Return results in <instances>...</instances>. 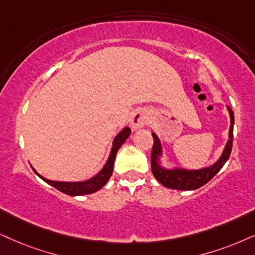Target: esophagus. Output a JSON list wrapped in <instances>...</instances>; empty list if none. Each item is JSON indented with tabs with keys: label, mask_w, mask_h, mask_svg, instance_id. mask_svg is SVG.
<instances>
[{
	"label": "esophagus",
	"mask_w": 255,
	"mask_h": 255,
	"mask_svg": "<svg viewBox=\"0 0 255 255\" xmlns=\"http://www.w3.org/2000/svg\"><path fill=\"white\" fill-rule=\"evenodd\" d=\"M148 124V118L142 111H135L131 113L130 125L133 128H141Z\"/></svg>",
	"instance_id": "1"
}]
</instances>
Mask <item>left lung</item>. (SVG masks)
I'll return each instance as SVG.
<instances>
[{"instance_id": "8db88e82", "label": "left lung", "mask_w": 255, "mask_h": 255, "mask_svg": "<svg viewBox=\"0 0 255 255\" xmlns=\"http://www.w3.org/2000/svg\"><path fill=\"white\" fill-rule=\"evenodd\" d=\"M228 112L231 115V128H230V140L225 147L224 153L220 159L208 168L198 169V170H186V169H165L159 165V156L161 155V144L157 136L151 133L154 138L153 147H151V173L161 185L167 188L179 189V191H193L206 185L214 178L222 167H224L228 157L231 155L232 146H233V126H234V113L231 107H228Z\"/></svg>"}]
</instances>
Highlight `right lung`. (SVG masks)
I'll return each mask as SVG.
<instances>
[{
	"label": "right lung",
	"mask_w": 255,
	"mask_h": 255,
	"mask_svg": "<svg viewBox=\"0 0 255 255\" xmlns=\"http://www.w3.org/2000/svg\"><path fill=\"white\" fill-rule=\"evenodd\" d=\"M130 135V128L126 127L122 129L120 133L117 135V137L114 138V142H113V148L111 151V155H109V159L106 163L104 168L101 169L98 175H95L94 178L87 180V181H82V182H59V181H51V180H47L44 179L43 176L38 175L36 173V170L33 169L35 173L37 174L40 178L46 181L48 185L55 187L57 191L64 193V194H68L72 196H76V195H87V194H92V193H95L96 191H99L100 188H102L109 178L112 176L113 173V167H114V161H115V156H117V153L126 140H127L128 136Z\"/></svg>",
	"instance_id": "add662e5"
}]
</instances>
